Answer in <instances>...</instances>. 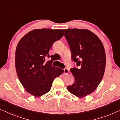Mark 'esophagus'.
I'll return each instance as SVG.
<instances>
[{
    "label": "esophagus",
    "mask_w": 120,
    "mask_h": 120,
    "mask_svg": "<svg viewBox=\"0 0 120 120\" xmlns=\"http://www.w3.org/2000/svg\"><path fill=\"white\" fill-rule=\"evenodd\" d=\"M64 74L65 75H67L69 73V70L68 69V68H64Z\"/></svg>",
    "instance_id": "1"
}]
</instances>
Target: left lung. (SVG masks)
<instances>
[{
	"mask_svg": "<svg viewBox=\"0 0 120 120\" xmlns=\"http://www.w3.org/2000/svg\"><path fill=\"white\" fill-rule=\"evenodd\" d=\"M64 32L71 59L78 67L70 69L75 82L68 86V90L83 98L97 88L103 78L106 67L104 47L99 38L88 30L69 28Z\"/></svg>",
	"mask_w": 120,
	"mask_h": 120,
	"instance_id": "left-lung-1",
	"label": "left lung"
}]
</instances>
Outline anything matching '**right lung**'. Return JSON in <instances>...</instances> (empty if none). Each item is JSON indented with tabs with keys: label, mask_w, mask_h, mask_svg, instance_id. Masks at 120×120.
Segmentation results:
<instances>
[{
	"label": "right lung",
	"mask_w": 120,
	"mask_h": 120,
	"mask_svg": "<svg viewBox=\"0 0 120 120\" xmlns=\"http://www.w3.org/2000/svg\"><path fill=\"white\" fill-rule=\"evenodd\" d=\"M63 30H34L25 35L17 45L15 64L17 75L26 92L35 97L49 92L53 80L64 73L52 65L49 52L64 36Z\"/></svg>",
	"instance_id": "add662e5"
}]
</instances>
